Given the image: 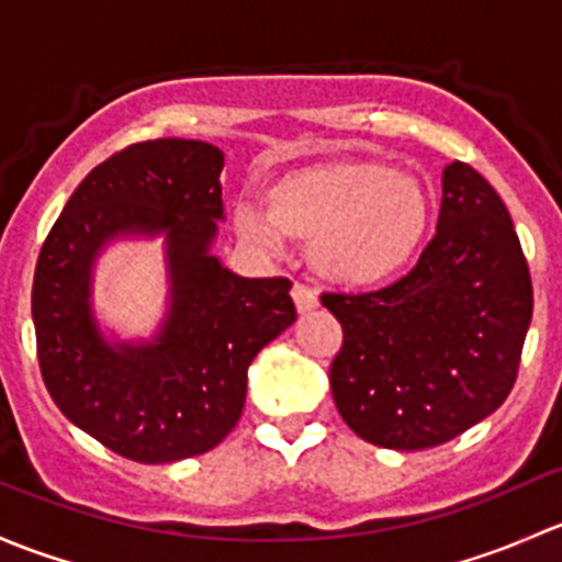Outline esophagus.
Masks as SVG:
<instances>
[{"label":"esophagus","mask_w":562,"mask_h":562,"mask_svg":"<svg viewBox=\"0 0 562 562\" xmlns=\"http://www.w3.org/2000/svg\"><path fill=\"white\" fill-rule=\"evenodd\" d=\"M292 300H294V305H297L300 314H308V311H314L316 305H319L314 289L305 286V283H300V281L292 286Z\"/></svg>","instance_id":"34e87169"}]
</instances>
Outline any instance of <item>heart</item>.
<instances>
[{"mask_svg": "<svg viewBox=\"0 0 562 562\" xmlns=\"http://www.w3.org/2000/svg\"><path fill=\"white\" fill-rule=\"evenodd\" d=\"M265 213L240 205L235 227L246 240L279 248L281 235L311 243L324 279L368 286L390 279L425 238L430 200L408 172L373 159H333L300 167L265 189Z\"/></svg>", "mask_w": 562, "mask_h": 562, "instance_id": "heart-1", "label": "heart"}]
</instances>
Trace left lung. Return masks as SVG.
<instances>
[{"instance_id":"left-lung-1","label":"left lung","mask_w":562,"mask_h":562,"mask_svg":"<svg viewBox=\"0 0 562 562\" xmlns=\"http://www.w3.org/2000/svg\"><path fill=\"white\" fill-rule=\"evenodd\" d=\"M344 346L329 366L346 425L384 449H430L501 406L517 381L533 283L514 222L482 172L443 170L432 240L403 279L322 292Z\"/></svg>"}]
</instances>
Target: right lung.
I'll return each instance as SVG.
<instances>
[{
  "mask_svg": "<svg viewBox=\"0 0 562 562\" xmlns=\"http://www.w3.org/2000/svg\"><path fill=\"white\" fill-rule=\"evenodd\" d=\"M222 167L211 143H132L83 178L40 248V373L61 414L126 460L176 462L222 443L251 360L297 319L292 281L240 279L207 254L224 216ZM119 232H167L171 243L173 311L154 347L110 350L90 322V262Z\"/></svg>",
  "mask_w": 562,
  "mask_h": 562,
  "instance_id": "obj_1",
  "label": "right lung"
}]
</instances>
